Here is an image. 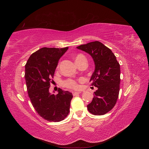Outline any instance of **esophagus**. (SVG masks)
Masks as SVG:
<instances>
[{"label": "esophagus", "instance_id": "34e87169", "mask_svg": "<svg viewBox=\"0 0 149 149\" xmlns=\"http://www.w3.org/2000/svg\"><path fill=\"white\" fill-rule=\"evenodd\" d=\"M79 93H79V92L73 91V95L74 96H77V95H78V94H79Z\"/></svg>", "mask_w": 149, "mask_h": 149}]
</instances>
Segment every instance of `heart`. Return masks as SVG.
Here are the masks:
<instances>
[{"mask_svg":"<svg viewBox=\"0 0 149 149\" xmlns=\"http://www.w3.org/2000/svg\"><path fill=\"white\" fill-rule=\"evenodd\" d=\"M75 62L76 64H78L82 60L86 59L84 56L82 54H78L75 56ZM65 85L66 87L71 88V89H77L78 88V85L75 81L72 80V79H68L65 82Z\"/></svg>","mask_w":149,"mask_h":149,"instance_id":"heart-1","label":"heart"}]
</instances>
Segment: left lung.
Listing matches in <instances>:
<instances>
[{
    "mask_svg": "<svg viewBox=\"0 0 149 149\" xmlns=\"http://www.w3.org/2000/svg\"><path fill=\"white\" fill-rule=\"evenodd\" d=\"M76 48L88 53L95 66L90 82L97 89L93 94L91 102L87 106L88 109L94 115L105 114L114 107L119 96L120 65L111 49L98 41Z\"/></svg>",
    "mask_w": 149,
    "mask_h": 149,
    "instance_id": "obj_1",
    "label": "left lung"
}]
</instances>
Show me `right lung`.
<instances>
[{"label": "right lung", "instance_id": "1", "mask_svg": "<svg viewBox=\"0 0 149 149\" xmlns=\"http://www.w3.org/2000/svg\"><path fill=\"white\" fill-rule=\"evenodd\" d=\"M68 49L42 48L31 54L25 65V78L31 104L37 113L49 122L64 120L70 112L72 93L59 88L55 95L49 90L58 61Z\"/></svg>", "mask_w": 149, "mask_h": 149}]
</instances>
